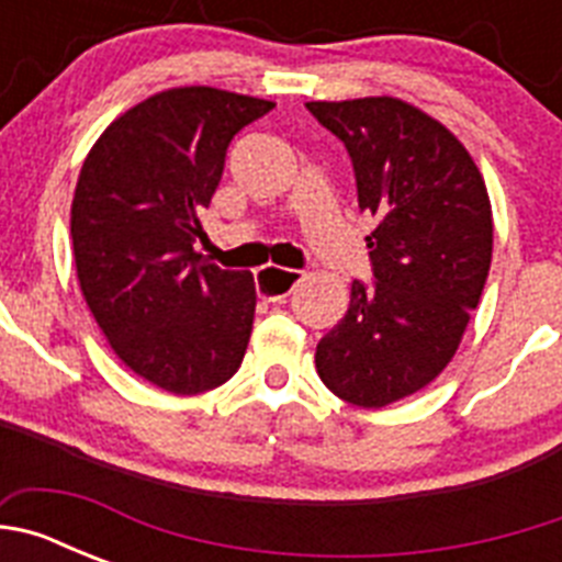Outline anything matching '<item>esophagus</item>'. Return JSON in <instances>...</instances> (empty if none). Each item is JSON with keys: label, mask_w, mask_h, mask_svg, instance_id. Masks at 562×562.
<instances>
[{"label": "esophagus", "mask_w": 562, "mask_h": 562, "mask_svg": "<svg viewBox=\"0 0 562 562\" xmlns=\"http://www.w3.org/2000/svg\"><path fill=\"white\" fill-rule=\"evenodd\" d=\"M297 281H301V272L286 270V267L267 265L256 272V290L267 301H284L295 290Z\"/></svg>", "instance_id": "obj_1"}]
</instances>
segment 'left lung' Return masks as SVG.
Segmentation results:
<instances>
[{
	"label": "left lung",
	"instance_id": "8db88e82",
	"mask_svg": "<svg viewBox=\"0 0 562 562\" xmlns=\"http://www.w3.org/2000/svg\"><path fill=\"white\" fill-rule=\"evenodd\" d=\"M351 157L371 284H351L349 312L317 342L326 389L382 408L441 374L479 306L493 211L479 168L439 121L396 98L306 103Z\"/></svg>",
	"mask_w": 562,
	"mask_h": 562
}]
</instances>
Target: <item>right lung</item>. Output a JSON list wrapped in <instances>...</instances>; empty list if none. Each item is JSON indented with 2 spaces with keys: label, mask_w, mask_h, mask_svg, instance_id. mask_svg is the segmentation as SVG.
<instances>
[{
  "label": "right lung",
  "mask_w": 562,
  "mask_h": 562,
  "mask_svg": "<svg viewBox=\"0 0 562 562\" xmlns=\"http://www.w3.org/2000/svg\"><path fill=\"white\" fill-rule=\"evenodd\" d=\"M272 106L168 89L121 114L83 160L69 216L81 292L114 355L171 394L220 389L247 351L252 276L207 265L193 245L227 146Z\"/></svg>",
  "instance_id": "add662e5"
}]
</instances>
